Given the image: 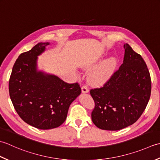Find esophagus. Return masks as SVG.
Segmentation results:
<instances>
[{"instance_id":"obj_1","label":"esophagus","mask_w":160,"mask_h":160,"mask_svg":"<svg viewBox=\"0 0 160 160\" xmlns=\"http://www.w3.org/2000/svg\"><path fill=\"white\" fill-rule=\"evenodd\" d=\"M81 92H82V93H88L89 92V90L88 89L87 86H83L82 88H81Z\"/></svg>"}]
</instances>
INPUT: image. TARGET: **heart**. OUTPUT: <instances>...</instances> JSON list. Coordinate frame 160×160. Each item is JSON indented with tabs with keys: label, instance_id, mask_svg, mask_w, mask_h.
Here are the masks:
<instances>
[{
	"label": "heart",
	"instance_id": "heart-1",
	"mask_svg": "<svg viewBox=\"0 0 160 160\" xmlns=\"http://www.w3.org/2000/svg\"><path fill=\"white\" fill-rule=\"evenodd\" d=\"M117 63L118 62L115 57H110L104 61L98 68L91 72L89 77L90 82L95 86H102L106 83L110 79L116 70ZM96 66V64H92L87 67L86 69L92 70Z\"/></svg>",
	"mask_w": 160,
	"mask_h": 160
}]
</instances>
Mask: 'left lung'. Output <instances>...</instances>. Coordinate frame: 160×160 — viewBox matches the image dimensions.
<instances>
[{"label":"left lung","mask_w":160,"mask_h":160,"mask_svg":"<svg viewBox=\"0 0 160 160\" xmlns=\"http://www.w3.org/2000/svg\"><path fill=\"white\" fill-rule=\"evenodd\" d=\"M122 66L100 88L90 90L94 108V124L106 130H119L138 121L144 111L151 92L147 66L128 43L123 45Z\"/></svg>","instance_id":"8db88e82"}]
</instances>
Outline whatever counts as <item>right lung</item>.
<instances>
[{"label": "right lung", "instance_id": "obj_1", "mask_svg": "<svg viewBox=\"0 0 160 160\" xmlns=\"http://www.w3.org/2000/svg\"><path fill=\"white\" fill-rule=\"evenodd\" d=\"M50 43H38L19 55L9 81L10 99L18 115L41 130L57 128L66 121L72 102L81 92L79 83H68L38 70V56Z\"/></svg>", "mask_w": 160, "mask_h": 160}]
</instances>
